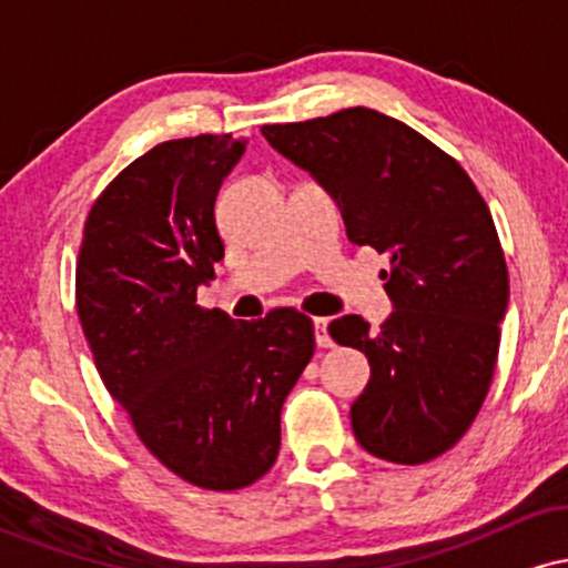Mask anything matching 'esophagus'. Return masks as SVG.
<instances>
[{
    "instance_id": "obj_1",
    "label": "esophagus",
    "mask_w": 568,
    "mask_h": 568,
    "mask_svg": "<svg viewBox=\"0 0 568 568\" xmlns=\"http://www.w3.org/2000/svg\"><path fill=\"white\" fill-rule=\"evenodd\" d=\"M315 342L317 347H334V338L328 334V317H315Z\"/></svg>"
}]
</instances>
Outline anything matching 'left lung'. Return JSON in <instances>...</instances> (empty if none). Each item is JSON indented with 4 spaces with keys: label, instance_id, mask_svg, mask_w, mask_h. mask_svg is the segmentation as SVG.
Returning a JSON list of instances; mask_svg holds the SVG:
<instances>
[{
    "label": "left lung",
    "instance_id": "left-lung-1",
    "mask_svg": "<svg viewBox=\"0 0 568 568\" xmlns=\"http://www.w3.org/2000/svg\"><path fill=\"white\" fill-rule=\"evenodd\" d=\"M262 133L336 200L352 243L389 258L382 280L395 312L382 328L361 315L328 325L371 363L349 408L357 443L395 465L446 454L484 406L510 293L486 200L452 154L374 109Z\"/></svg>",
    "mask_w": 568,
    "mask_h": 568
}]
</instances>
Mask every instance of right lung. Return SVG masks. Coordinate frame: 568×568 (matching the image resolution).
I'll list each match as a JSON object with an SVG mask.
<instances>
[{"instance_id": "add662e5", "label": "right lung", "mask_w": 568, "mask_h": 568, "mask_svg": "<svg viewBox=\"0 0 568 568\" xmlns=\"http://www.w3.org/2000/svg\"><path fill=\"white\" fill-rule=\"evenodd\" d=\"M245 143L149 149L98 194L77 258V315L109 395L168 470L211 491L270 473L280 410L315 352L291 306L247 323L197 304L224 258L213 205Z\"/></svg>"}]
</instances>
